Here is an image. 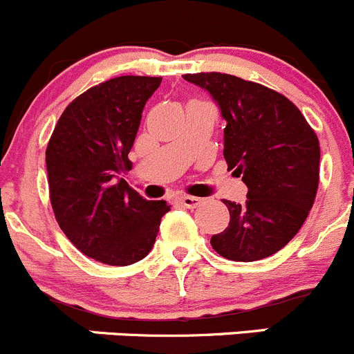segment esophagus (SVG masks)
<instances>
[{"instance_id":"esophagus-1","label":"esophagus","mask_w":354,"mask_h":354,"mask_svg":"<svg viewBox=\"0 0 354 354\" xmlns=\"http://www.w3.org/2000/svg\"><path fill=\"white\" fill-rule=\"evenodd\" d=\"M180 203L185 208H196L203 203L201 198H196V196H180Z\"/></svg>"}]
</instances>
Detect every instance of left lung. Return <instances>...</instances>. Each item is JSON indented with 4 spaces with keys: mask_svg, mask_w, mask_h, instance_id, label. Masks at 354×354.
Segmentation results:
<instances>
[{
    "mask_svg": "<svg viewBox=\"0 0 354 354\" xmlns=\"http://www.w3.org/2000/svg\"><path fill=\"white\" fill-rule=\"evenodd\" d=\"M225 118L223 158L243 176L246 203L223 201L230 222L212 237L227 260L257 261L281 251L306 220L318 189L320 145L297 106L261 84L220 72L185 73Z\"/></svg>",
    "mask_w": 354,
    "mask_h": 354,
    "instance_id": "obj_1",
    "label": "left lung"
}]
</instances>
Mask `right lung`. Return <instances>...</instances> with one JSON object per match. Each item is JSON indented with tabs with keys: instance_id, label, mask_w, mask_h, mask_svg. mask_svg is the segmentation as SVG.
Masks as SVG:
<instances>
[{
	"instance_id": "obj_1",
	"label": "right lung",
	"mask_w": 354,
	"mask_h": 354,
	"mask_svg": "<svg viewBox=\"0 0 354 354\" xmlns=\"http://www.w3.org/2000/svg\"><path fill=\"white\" fill-rule=\"evenodd\" d=\"M160 82L162 77L122 75L91 87L65 108L48 142V184L59 229L101 263L142 260L170 212L167 201H148L120 178L131 170L142 108Z\"/></svg>"
}]
</instances>
